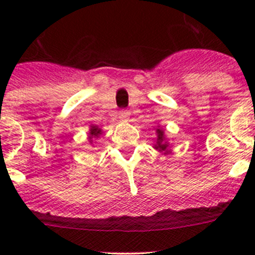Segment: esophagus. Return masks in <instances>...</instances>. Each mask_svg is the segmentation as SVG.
<instances>
[{
  "instance_id": "1",
  "label": "esophagus",
  "mask_w": 255,
  "mask_h": 255,
  "mask_svg": "<svg viewBox=\"0 0 255 255\" xmlns=\"http://www.w3.org/2000/svg\"><path fill=\"white\" fill-rule=\"evenodd\" d=\"M129 116H130V114L128 111H125V110H123V111H121L120 114H119V117H120V120H123V121L128 120V119H129Z\"/></svg>"
}]
</instances>
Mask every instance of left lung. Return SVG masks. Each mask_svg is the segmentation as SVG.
<instances>
[{
  "mask_svg": "<svg viewBox=\"0 0 255 255\" xmlns=\"http://www.w3.org/2000/svg\"><path fill=\"white\" fill-rule=\"evenodd\" d=\"M157 135H158V138H157V145H155V148H158L161 150H166L167 145L163 143V131L161 129H158L157 130Z\"/></svg>",
  "mask_w": 255,
  "mask_h": 255,
  "instance_id": "1",
  "label": "left lung"
}]
</instances>
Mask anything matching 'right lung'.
<instances>
[{
	"label": "right lung",
	"mask_w": 255,
	"mask_h": 255,
	"mask_svg": "<svg viewBox=\"0 0 255 255\" xmlns=\"http://www.w3.org/2000/svg\"><path fill=\"white\" fill-rule=\"evenodd\" d=\"M101 132H102V130H101L98 126H92L91 132H89V134H91V138H93V136L98 138V135H100Z\"/></svg>",
	"instance_id": "add662e5"
}]
</instances>
